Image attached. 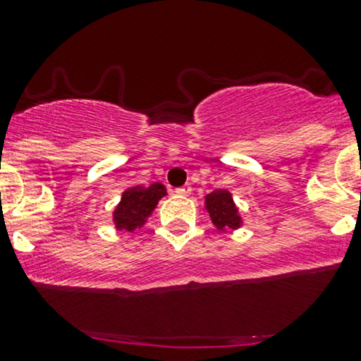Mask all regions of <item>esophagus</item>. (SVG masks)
<instances>
[{
	"label": "esophagus",
	"mask_w": 361,
	"mask_h": 361,
	"mask_svg": "<svg viewBox=\"0 0 361 361\" xmlns=\"http://www.w3.org/2000/svg\"><path fill=\"white\" fill-rule=\"evenodd\" d=\"M174 192H176L178 195H188L192 192V187H190V185H185V187L176 188V190H174Z\"/></svg>",
	"instance_id": "esophagus-1"
}]
</instances>
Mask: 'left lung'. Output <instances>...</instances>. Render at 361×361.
<instances>
[{"label": "left lung", "instance_id": "obj_1", "mask_svg": "<svg viewBox=\"0 0 361 361\" xmlns=\"http://www.w3.org/2000/svg\"><path fill=\"white\" fill-rule=\"evenodd\" d=\"M206 211L209 213L211 221L218 231H235L243 225L241 214H239L238 206H235L232 194L224 188L213 190L204 197Z\"/></svg>", "mask_w": 361, "mask_h": 361}]
</instances>
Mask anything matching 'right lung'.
Listing matches in <instances>:
<instances>
[{
	"mask_svg": "<svg viewBox=\"0 0 361 361\" xmlns=\"http://www.w3.org/2000/svg\"><path fill=\"white\" fill-rule=\"evenodd\" d=\"M164 195H167V192L162 183H152L150 187L137 185V187L127 188L113 211L115 227L126 232L141 228Z\"/></svg>",
	"mask_w": 361,
	"mask_h": 361,
	"instance_id": "1",
	"label": "right lung"
}]
</instances>
